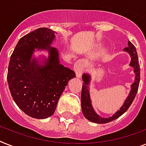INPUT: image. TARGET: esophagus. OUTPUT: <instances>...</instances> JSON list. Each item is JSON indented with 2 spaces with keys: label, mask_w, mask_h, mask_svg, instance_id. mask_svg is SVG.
Returning a JSON list of instances; mask_svg holds the SVG:
<instances>
[{
  "label": "esophagus",
  "mask_w": 146,
  "mask_h": 146,
  "mask_svg": "<svg viewBox=\"0 0 146 146\" xmlns=\"http://www.w3.org/2000/svg\"><path fill=\"white\" fill-rule=\"evenodd\" d=\"M85 68H86V62L84 60H79L74 63V71L75 72L77 78H81L82 74L85 70Z\"/></svg>",
  "instance_id": "1"
}]
</instances>
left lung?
Instances as JSON below:
<instances>
[{"label":"left lung","mask_w":146,"mask_h":146,"mask_svg":"<svg viewBox=\"0 0 146 146\" xmlns=\"http://www.w3.org/2000/svg\"><path fill=\"white\" fill-rule=\"evenodd\" d=\"M127 44H128V46L124 48V51L128 53L131 56V60L129 66L133 68L135 78H134V82L131 85V90L124 104L120 108V109L112 116H110L108 118L102 117L95 111L92 105V101H91L90 95V84L91 80V75L89 74H84L82 76L84 83H83L81 91V108L83 114L89 121L97 124H105L113 121L127 111L134 100V98L138 91L139 80H140V68H139V60H138V55L136 50V48L130 41L127 42Z\"/></svg>","instance_id":"obj_1"}]
</instances>
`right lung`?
<instances>
[{
  "instance_id": "1",
  "label": "right lung",
  "mask_w": 146,
  "mask_h": 146,
  "mask_svg": "<svg viewBox=\"0 0 146 146\" xmlns=\"http://www.w3.org/2000/svg\"><path fill=\"white\" fill-rule=\"evenodd\" d=\"M55 33L41 27L21 37L9 60L7 82L14 102L35 119L52 115L60 96L75 73L60 62L59 51L51 46ZM36 49L48 57L33 56Z\"/></svg>"
}]
</instances>
